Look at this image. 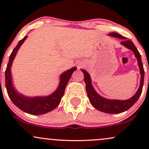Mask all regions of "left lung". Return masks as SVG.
<instances>
[{
    "label": "left lung",
    "mask_w": 149,
    "mask_h": 149,
    "mask_svg": "<svg viewBox=\"0 0 149 149\" xmlns=\"http://www.w3.org/2000/svg\"><path fill=\"white\" fill-rule=\"evenodd\" d=\"M109 35L112 37L118 38L123 39V41L120 42L123 45L126 47L127 48L131 49L132 52H134V55L137 59L138 65L140 69V73H141V81H140V86L138 89L137 92L132 98L127 100H111L105 99L104 97L100 96L97 93L96 91L94 90L93 87L92 85L91 78H90V74L87 72L85 70L81 69L84 73V80L85 83L86 84V91L88 94V97L90 100V102L95 109L100 111L107 113H120L128 110L131 107L135 104V102L138 100L142 92V88L143 85V78H144V70L142 61H141V54H139V51L135 47L132 42L131 40H126V38L120 35L117 33H111Z\"/></svg>",
    "instance_id": "left-lung-1"
}]
</instances>
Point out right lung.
<instances>
[{
  "mask_svg": "<svg viewBox=\"0 0 149 149\" xmlns=\"http://www.w3.org/2000/svg\"><path fill=\"white\" fill-rule=\"evenodd\" d=\"M27 36L19 40L17 45L15 47L9 58L8 66L6 70V87L8 96L14 104L19 109L27 113L32 115H40L54 110L60 103L61 97L64 94L65 88L71 78L73 71L77 69L76 67L65 71L60 76V83L59 87L52 94L47 97H26L19 94L15 90L12 83L11 66L13 59L22 44L24 42Z\"/></svg>",
  "mask_w": 149,
  "mask_h": 149,
  "instance_id": "1",
  "label": "right lung"
}]
</instances>
